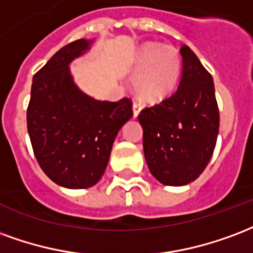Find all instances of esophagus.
<instances>
[{"instance_id":"obj_1","label":"esophagus","mask_w":253,"mask_h":253,"mask_svg":"<svg viewBox=\"0 0 253 253\" xmlns=\"http://www.w3.org/2000/svg\"><path fill=\"white\" fill-rule=\"evenodd\" d=\"M132 109H133V117L136 119L140 114V112H141V105L137 104V102H133V108Z\"/></svg>"}]
</instances>
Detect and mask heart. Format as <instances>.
<instances>
[{
    "label": "heart",
    "mask_w": 253,
    "mask_h": 253,
    "mask_svg": "<svg viewBox=\"0 0 253 253\" xmlns=\"http://www.w3.org/2000/svg\"><path fill=\"white\" fill-rule=\"evenodd\" d=\"M133 88L147 102L163 101L179 82L182 58L178 49L162 43H144L133 58Z\"/></svg>",
    "instance_id": "heart-1"
}]
</instances>
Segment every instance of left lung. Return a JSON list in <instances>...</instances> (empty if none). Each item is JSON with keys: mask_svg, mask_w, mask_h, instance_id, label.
Masks as SVG:
<instances>
[{"mask_svg": "<svg viewBox=\"0 0 253 253\" xmlns=\"http://www.w3.org/2000/svg\"><path fill=\"white\" fill-rule=\"evenodd\" d=\"M180 55L178 90L139 114L145 162L166 186L189 185L204 172L220 128L211 75L187 45L180 47Z\"/></svg>", "mask_w": 253, "mask_h": 253, "instance_id": "obj_1", "label": "left lung"}]
</instances>
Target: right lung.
I'll use <instances>...</instances> for the list:
<instances>
[{"instance_id":"obj_1","label":"right lung","mask_w":253,"mask_h":253,"mask_svg":"<svg viewBox=\"0 0 253 253\" xmlns=\"http://www.w3.org/2000/svg\"><path fill=\"white\" fill-rule=\"evenodd\" d=\"M94 40L64 45L35 74L27 125L33 152L45 175L67 189H87L104 175L114 139L132 113V102L98 101L74 82L70 63Z\"/></svg>"}]
</instances>
